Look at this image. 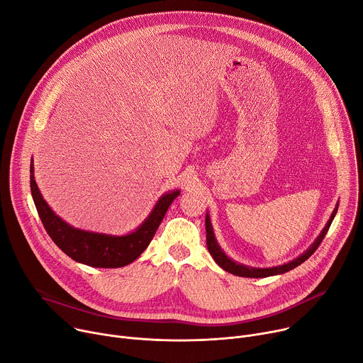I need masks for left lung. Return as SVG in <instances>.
Here are the masks:
<instances>
[{"instance_id":"obj_1","label":"left lung","mask_w":363,"mask_h":363,"mask_svg":"<svg viewBox=\"0 0 363 363\" xmlns=\"http://www.w3.org/2000/svg\"><path fill=\"white\" fill-rule=\"evenodd\" d=\"M336 212H337V208L333 211L331 218L328 219L327 225L324 227L323 233L315 240V242L308 250H306V252L302 256H299L298 259H295V260H292V262H289V263H286L284 266L269 267V269H255V267H247V266H242V264H237L233 260H230L225 256V253L219 248V245H218V242L215 240V235H213V231H212V225H211V220H209V215H206V220H205V224H206V245H208V250H209V253L212 255L213 260L216 262V264L219 267L224 269V270L233 273V274H237V276H241V277H267V276H273V274H281V273L292 270L294 267L299 266L301 263H303L306 259H310L314 255V252L318 248L321 241L324 240V237H325V234H327V231H328V228L331 225V222H333Z\"/></svg>"}]
</instances>
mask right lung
Segmentation results:
<instances>
[{
  "label": "right lung",
  "mask_w": 363,
  "mask_h": 363,
  "mask_svg": "<svg viewBox=\"0 0 363 363\" xmlns=\"http://www.w3.org/2000/svg\"><path fill=\"white\" fill-rule=\"evenodd\" d=\"M30 173L32 196L46 233L67 256L91 267L115 269L135 262L144 253L164 219L165 212L180 194L179 190L164 194L147 220L135 233L123 237H111L69 227L67 222L55 215L43 201L33 177V164L30 165Z\"/></svg>",
  "instance_id": "obj_1"
}]
</instances>
